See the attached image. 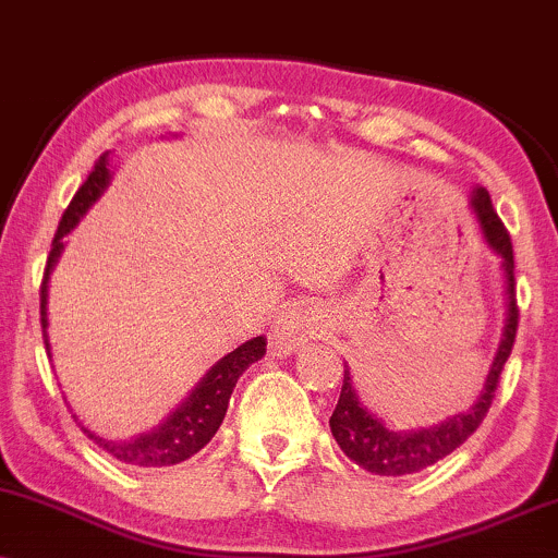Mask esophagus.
<instances>
[{"mask_svg": "<svg viewBox=\"0 0 558 558\" xmlns=\"http://www.w3.org/2000/svg\"><path fill=\"white\" fill-rule=\"evenodd\" d=\"M288 338H291V332H278V336H275V343L283 345V343L288 341Z\"/></svg>", "mask_w": 558, "mask_h": 558, "instance_id": "obj_1", "label": "esophagus"}]
</instances>
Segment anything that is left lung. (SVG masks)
<instances>
[{
    "label": "left lung",
    "mask_w": 558,
    "mask_h": 558,
    "mask_svg": "<svg viewBox=\"0 0 558 558\" xmlns=\"http://www.w3.org/2000/svg\"><path fill=\"white\" fill-rule=\"evenodd\" d=\"M470 207L475 215L483 241L498 257L504 278V330L501 341H498L496 356H493L488 375H485L483 390L466 412L446 417L438 425L414 427V430H396L386 420L373 414V409L364 407L360 390L354 386L349 364L343 369V386L341 399L336 403V412L330 417V433L341 451L362 470L373 472V475L401 477L414 475V472L427 470L435 462L457 451L459 446L477 430L480 422L488 414L493 396H496L498 377L506 360L511 354L517 336V299H514V252H511V239L506 233L498 215L493 213V204L488 191L483 185H475L470 194Z\"/></svg>",
    "instance_id": "8db88e82"
}]
</instances>
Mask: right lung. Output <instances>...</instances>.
I'll use <instances>...</instances> for the list:
<instances>
[{
  "mask_svg": "<svg viewBox=\"0 0 558 558\" xmlns=\"http://www.w3.org/2000/svg\"><path fill=\"white\" fill-rule=\"evenodd\" d=\"M112 181L110 172V151L99 157V162L94 165L92 175L86 178V183L81 185L78 194L73 196L70 207L62 215L60 228H57L52 252H49L47 270H44L41 280V328H44V343L49 349V317H47V301H49V275H52L57 259H60L62 248H65V235L83 220V215L94 207L96 198L107 191V185ZM267 338L257 336L252 341L241 343L239 349L230 351V354L222 356L220 362H215L213 367L207 369V375L191 388V393L178 403L175 409L159 422L151 430L136 435V438L128 440H112L101 438L99 433L88 430L83 422H78L81 430L86 433V438H92L96 446L105 448L107 453H112L118 462L131 464V466H170L178 462H185V459L194 457L196 451H202L209 440L215 438L217 427L222 425L228 412L230 393H233L239 377L252 367L254 362H259L265 356Z\"/></svg>",
  "mask_w": 558,
  "mask_h": 558,
  "instance_id": "obj_1",
  "label": "right lung"
}]
</instances>
